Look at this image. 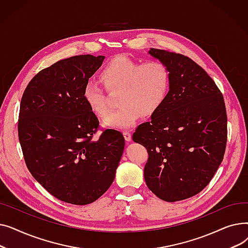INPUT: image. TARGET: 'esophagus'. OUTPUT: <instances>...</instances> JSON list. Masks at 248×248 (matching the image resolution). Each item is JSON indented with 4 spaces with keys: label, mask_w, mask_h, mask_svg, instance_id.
<instances>
[{
    "label": "esophagus",
    "mask_w": 248,
    "mask_h": 248,
    "mask_svg": "<svg viewBox=\"0 0 248 248\" xmlns=\"http://www.w3.org/2000/svg\"><path fill=\"white\" fill-rule=\"evenodd\" d=\"M124 137L126 141H131L132 140V135L129 131H124Z\"/></svg>",
    "instance_id": "obj_1"
}]
</instances>
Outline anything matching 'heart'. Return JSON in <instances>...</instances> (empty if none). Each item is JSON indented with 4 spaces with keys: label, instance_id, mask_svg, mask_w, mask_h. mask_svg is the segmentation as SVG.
Segmentation results:
<instances>
[{
    "label": "heart",
    "instance_id": "b5f03b06",
    "mask_svg": "<svg viewBox=\"0 0 248 248\" xmlns=\"http://www.w3.org/2000/svg\"><path fill=\"white\" fill-rule=\"evenodd\" d=\"M101 79L109 91L119 90L120 108L111 112L104 124L115 128L133 126L140 114L149 116L166 100L171 86V73L162 62L140 64L121 55L110 60L101 71ZM83 98L95 114L103 117L110 108L102 87L93 80L85 83Z\"/></svg>",
    "mask_w": 248,
    "mask_h": 248
}]
</instances>
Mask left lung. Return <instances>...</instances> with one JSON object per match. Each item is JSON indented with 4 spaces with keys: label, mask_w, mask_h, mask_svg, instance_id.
I'll return each mask as SVG.
<instances>
[{
    "label": "left lung",
    "mask_w": 248,
    "mask_h": 248,
    "mask_svg": "<svg viewBox=\"0 0 248 248\" xmlns=\"http://www.w3.org/2000/svg\"><path fill=\"white\" fill-rule=\"evenodd\" d=\"M148 54L170 70L171 86L162 107L138 126L133 140L149 154L144 170L148 188L167 202L185 200L209 184L223 160L224 99L192 59L155 48Z\"/></svg>",
    "instance_id": "1"
}]
</instances>
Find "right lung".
Listing matches in <instances>:
<instances>
[{
    "instance_id": "right-lung-1",
    "label": "right lung",
    "mask_w": 248,
    "mask_h": 248,
    "mask_svg": "<svg viewBox=\"0 0 248 248\" xmlns=\"http://www.w3.org/2000/svg\"><path fill=\"white\" fill-rule=\"evenodd\" d=\"M104 56L78 55L36 74L26 87L18 134L35 180L63 202L86 205L108 191L124 150V138L99 122L83 98L85 83Z\"/></svg>"
}]
</instances>
